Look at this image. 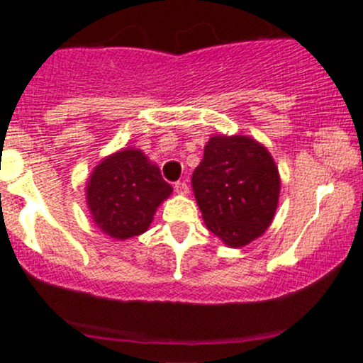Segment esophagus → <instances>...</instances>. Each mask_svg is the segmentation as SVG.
Segmentation results:
<instances>
[{
  "label": "esophagus",
  "mask_w": 363,
  "mask_h": 363,
  "mask_svg": "<svg viewBox=\"0 0 363 363\" xmlns=\"http://www.w3.org/2000/svg\"><path fill=\"white\" fill-rule=\"evenodd\" d=\"M174 191H177L178 195L189 194V185H186V182H177V183H174Z\"/></svg>",
  "instance_id": "1"
}]
</instances>
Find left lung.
Masks as SVG:
<instances>
[{
  "instance_id": "1",
  "label": "left lung",
  "mask_w": 363,
  "mask_h": 363,
  "mask_svg": "<svg viewBox=\"0 0 363 363\" xmlns=\"http://www.w3.org/2000/svg\"><path fill=\"white\" fill-rule=\"evenodd\" d=\"M203 223L224 245L246 246L274 220L280 174L263 144L248 135H212L191 174Z\"/></svg>"
}]
</instances>
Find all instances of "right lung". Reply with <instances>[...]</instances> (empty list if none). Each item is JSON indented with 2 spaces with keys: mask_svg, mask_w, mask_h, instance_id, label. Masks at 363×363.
<instances>
[{
  "mask_svg": "<svg viewBox=\"0 0 363 363\" xmlns=\"http://www.w3.org/2000/svg\"><path fill=\"white\" fill-rule=\"evenodd\" d=\"M172 185L143 151L125 147L95 166L86 183V203L98 228L115 240L146 233Z\"/></svg>",
  "mask_w": 363,
  "mask_h": 363,
  "instance_id": "right-lung-1",
  "label": "right lung"
}]
</instances>
